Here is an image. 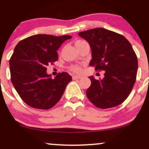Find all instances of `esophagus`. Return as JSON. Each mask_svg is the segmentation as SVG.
I'll list each match as a JSON object with an SVG mask.
<instances>
[{"label":"esophagus","instance_id":"1","mask_svg":"<svg viewBox=\"0 0 149 149\" xmlns=\"http://www.w3.org/2000/svg\"><path fill=\"white\" fill-rule=\"evenodd\" d=\"M72 78L73 80H76V79H79V78H81V76H76V75H73L72 76Z\"/></svg>","mask_w":149,"mask_h":149}]
</instances>
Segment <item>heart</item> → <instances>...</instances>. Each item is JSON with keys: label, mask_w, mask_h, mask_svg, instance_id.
Wrapping results in <instances>:
<instances>
[{"label": "heart", "mask_w": 149, "mask_h": 149, "mask_svg": "<svg viewBox=\"0 0 149 149\" xmlns=\"http://www.w3.org/2000/svg\"><path fill=\"white\" fill-rule=\"evenodd\" d=\"M81 41H83V40H77L76 43H77V42H81ZM70 69H71V71H73V72H76V73H80L82 71L81 67H80V66H78V65H72V66H70Z\"/></svg>", "instance_id": "heart-1"}]
</instances>
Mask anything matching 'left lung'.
<instances>
[{"instance_id": "left-lung-1", "label": "left lung", "mask_w": 149, "mask_h": 149, "mask_svg": "<svg viewBox=\"0 0 149 149\" xmlns=\"http://www.w3.org/2000/svg\"><path fill=\"white\" fill-rule=\"evenodd\" d=\"M78 36L90 44V66L104 71V78L90 76L91 85L86 91L89 100L100 109H109L122 104L136 81L138 61L130 42L120 34L103 28L80 32Z\"/></svg>"}]
</instances>
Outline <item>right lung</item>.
Segmentation results:
<instances>
[{
    "label": "right lung",
    "instance_id": "1",
    "mask_svg": "<svg viewBox=\"0 0 149 149\" xmlns=\"http://www.w3.org/2000/svg\"><path fill=\"white\" fill-rule=\"evenodd\" d=\"M71 36H54L38 34L18 42L10 59L11 81L22 100L31 107L51 109L59 102L66 85L69 73H59L54 79L46 73L49 64L58 59L57 50Z\"/></svg>",
    "mask_w": 149,
    "mask_h": 149
}]
</instances>
